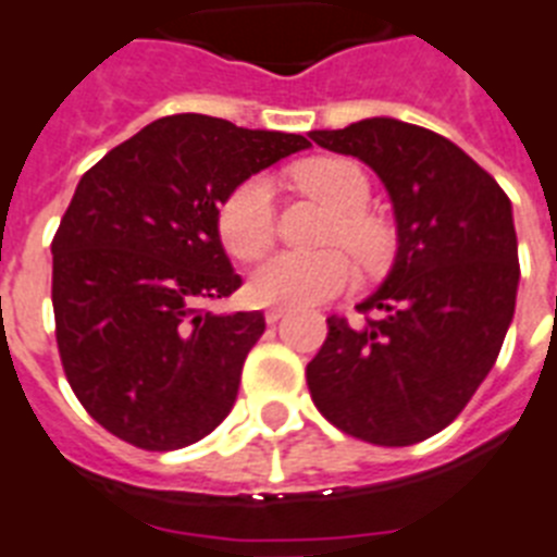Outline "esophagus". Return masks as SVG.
I'll return each mask as SVG.
<instances>
[{
    "label": "esophagus",
    "mask_w": 557,
    "mask_h": 557,
    "mask_svg": "<svg viewBox=\"0 0 557 557\" xmlns=\"http://www.w3.org/2000/svg\"><path fill=\"white\" fill-rule=\"evenodd\" d=\"M284 313H287V310H284V307H267V310H264L267 324H275V322H278V319H282Z\"/></svg>",
    "instance_id": "34e87169"
}]
</instances>
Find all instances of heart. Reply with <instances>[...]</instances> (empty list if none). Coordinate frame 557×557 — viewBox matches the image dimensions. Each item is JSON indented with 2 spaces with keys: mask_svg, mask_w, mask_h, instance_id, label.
<instances>
[{
  "mask_svg": "<svg viewBox=\"0 0 557 557\" xmlns=\"http://www.w3.org/2000/svg\"><path fill=\"white\" fill-rule=\"evenodd\" d=\"M293 184L333 209L324 233L327 244H345L356 261L376 267L388 256V230L364 212L371 184L362 169L348 158H313L293 169ZM275 207L273 186L261 175L230 189L218 207V238L233 258L252 261L273 244ZM354 282V264L342 250L275 252L250 273L247 296L256 305L307 307L333 299Z\"/></svg>",
  "mask_w": 557,
  "mask_h": 557,
  "instance_id": "obj_1",
  "label": "heart"
}]
</instances>
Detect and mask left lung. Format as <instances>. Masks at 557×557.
I'll return each instance as SVG.
<instances>
[{
	"mask_svg": "<svg viewBox=\"0 0 557 557\" xmlns=\"http://www.w3.org/2000/svg\"><path fill=\"white\" fill-rule=\"evenodd\" d=\"M315 144L380 175L397 218L388 278L327 319L307 388L327 422L373 446H413L455 422L492 371L515 315L518 235L497 181L437 132L371 117Z\"/></svg>",
	"mask_w": 557,
	"mask_h": 557,
	"instance_id": "left-lung-1",
	"label": "left lung"
}]
</instances>
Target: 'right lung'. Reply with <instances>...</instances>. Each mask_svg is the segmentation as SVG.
<instances>
[{
    "label": "right lung",
    "instance_id": "obj_1",
    "mask_svg": "<svg viewBox=\"0 0 557 557\" xmlns=\"http://www.w3.org/2000/svg\"><path fill=\"white\" fill-rule=\"evenodd\" d=\"M301 135L172 114L79 177L53 235V322L71 391L114 437L193 446L233 411L264 315L209 313L242 287L218 238L230 189Z\"/></svg>",
    "mask_w": 557,
    "mask_h": 557
}]
</instances>
